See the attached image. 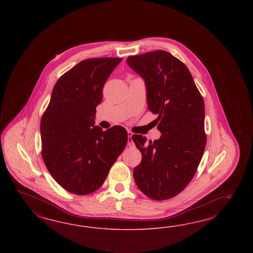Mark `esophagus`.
Here are the masks:
<instances>
[{
  "instance_id": "obj_1",
  "label": "esophagus",
  "mask_w": 253,
  "mask_h": 253,
  "mask_svg": "<svg viewBox=\"0 0 253 253\" xmlns=\"http://www.w3.org/2000/svg\"><path fill=\"white\" fill-rule=\"evenodd\" d=\"M131 136H132V132L130 131V130H128V146H130V147H133L134 146V143L131 140Z\"/></svg>"
}]
</instances>
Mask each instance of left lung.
I'll return each instance as SVG.
<instances>
[{
  "instance_id": "obj_1",
  "label": "left lung",
  "mask_w": 253,
  "mask_h": 253,
  "mask_svg": "<svg viewBox=\"0 0 253 253\" xmlns=\"http://www.w3.org/2000/svg\"><path fill=\"white\" fill-rule=\"evenodd\" d=\"M127 64L145 80L147 107L158 115L161 132L149 143L143 135L131 136L142 154L134 181L150 199H171L191 182L205 150L203 98L189 69L166 51L131 55Z\"/></svg>"
}]
</instances>
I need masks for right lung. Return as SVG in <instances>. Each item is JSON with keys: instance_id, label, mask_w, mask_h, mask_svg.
I'll list each match as a JSON object with an SVG mask.
<instances>
[{"instance_id": "right-lung-1", "label": "right lung", "mask_w": 253, "mask_h": 253, "mask_svg": "<svg viewBox=\"0 0 253 253\" xmlns=\"http://www.w3.org/2000/svg\"><path fill=\"white\" fill-rule=\"evenodd\" d=\"M123 58H90L78 63L54 85L41 121L42 157L55 182L67 191H96L127 145L120 125L94 126L103 87Z\"/></svg>"}]
</instances>
